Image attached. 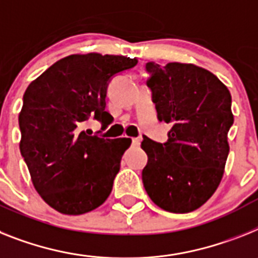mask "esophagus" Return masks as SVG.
Instances as JSON below:
<instances>
[{
  "label": "esophagus",
  "mask_w": 258,
  "mask_h": 258,
  "mask_svg": "<svg viewBox=\"0 0 258 258\" xmlns=\"http://www.w3.org/2000/svg\"><path fill=\"white\" fill-rule=\"evenodd\" d=\"M140 142H142V139H140V138H134V139L131 140V143H133L134 147H139Z\"/></svg>",
  "instance_id": "1"
}]
</instances>
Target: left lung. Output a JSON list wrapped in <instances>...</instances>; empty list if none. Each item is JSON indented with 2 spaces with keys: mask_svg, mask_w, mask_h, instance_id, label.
I'll use <instances>...</instances> for the list:
<instances>
[{
  "mask_svg": "<svg viewBox=\"0 0 258 258\" xmlns=\"http://www.w3.org/2000/svg\"><path fill=\"white\" fill-rule=\"evenodd\" d=\"M160 122L170 124L168 140L144 136L148 162L143 185L153 203L185 214L199 209L222 181L233 124L231 93L215 75L194 64H146Z\"/></svg>",
  "mask_w": 258,
  "mask_h": 258,
  "instance_id": "left-lung-1",
  "label": "left lung"
}]
</instances>
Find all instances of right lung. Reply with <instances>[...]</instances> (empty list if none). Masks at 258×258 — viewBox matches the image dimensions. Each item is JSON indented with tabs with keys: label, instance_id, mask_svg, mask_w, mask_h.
Wrapping results in <instances>:
<instances>
[{
	"label": "right lung",
	"instance_id": "1",
	"mask_svg": "<svg viewBox=\"0 0 258 258\" xmlns=\"http://www.w3.org/2000/svg\"><path fill=\"white\" fill-rule=\"evenodd\" d=\"M125 56L71 55L26 89L19 112V149L39 196L66 215H81L105 202L120 168L127 138L103 139L84 131L89 118L107 125L110 80L131 69Z\"/></svg>",
	"mask_w": 258,
	"mask_h": 258
}]
</instances>
